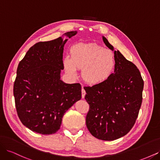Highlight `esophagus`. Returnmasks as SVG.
Returning <instances> with one entry per match:
<instances>
[{
    "label": "esophagus",
    "instance_id": "1",
    "mask_svg": "<svg viewBox=\"0 0 160 160\" xmlns=\"http://www.w3.org/2000/svg\"><path fill=\"white\" fill-rule=\"evenodd\" d=\"M85 94H86V92L83 88V86H82V89H81V96H82V98H84L85 96Z\"/></svg>",
    "mask_w": 160,
    "mask_h": 160
}]
</instances>
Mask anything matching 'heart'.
<instances>
[{
  "label": "heart",
  "mask_w": 160,
  "mask_h": 160,
  "mask_svg": "<svg viewBox=\"0 0 160 160\" xmlns=\"http://www.w3.org/2000/svg\"><path fill=\"white\" fill-rule=\"evenodd\" d=\"M71 56L66 55L62 65L67 74L76 79L77 70L82 69L81 75L87 83L98 85L105 83L115 71L116 61L113 52L95 42L77 43L70 50Z\"/></svg>",
  "instance_id": "1"
}]
</instances>
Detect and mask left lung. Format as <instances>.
Returning <instances> with one entry per match:
<instances>
[{
    "mask_svg": "<svg viewBox=\"0 0 160 160\" xmlns=\"http://www.w3.org/2000/svg\"><path fill=\"white\" fill-rule=\"evenodd\" d=\"M109 49L113 47L103 37ZM114 74L105 83L85 87V99L89 105L86 125L95 138L112 141L126 135L134 125L142 103L143 80L132 62L114 51Z\"/></svg>",
    "mask_w": 160,
    "mask_h": 160,
    "instance_id": "1",
    "label": "left lung"
}]
</instances>
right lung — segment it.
Here are the masks:
<instances>
[{"instance_id": "add662e5", "label": "right lung", "mask_w": 160, "mask_h": 160, "mask_svg": "<svg viewBox=\"0 0 160 160\" xmlns=\"http://www.w3.org/2000/svg\"><path fill=\"white\" fill-rule=\"evenodd\" d=\"M77 31L65 35L71 38ZM61 37L31 47L17 67L13 94L22 123L36 133L50 135L60 129L64 113L81 98L79 83L60 78L63 47Z\"/></svg>"}]
</instances>
